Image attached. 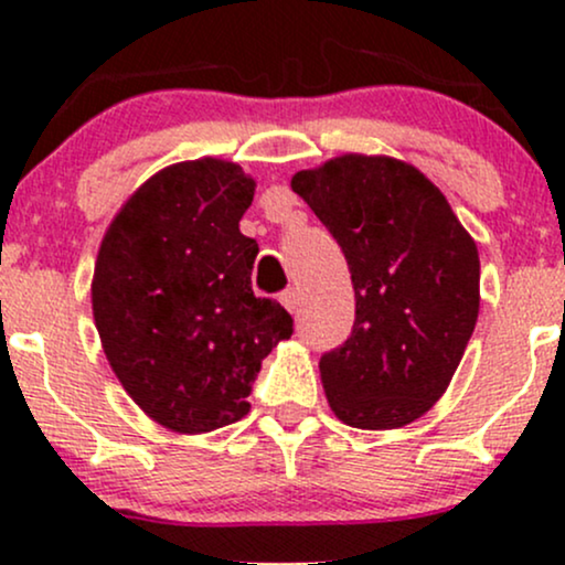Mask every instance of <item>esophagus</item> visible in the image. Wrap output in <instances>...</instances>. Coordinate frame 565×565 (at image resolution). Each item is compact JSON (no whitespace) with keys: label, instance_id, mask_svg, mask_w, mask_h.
I'll list each match as a JSON object with an SVG mask.
<instances>
[{"label":"esophagus","instance_id":"esophagus-1","mask_svg":"<svg viewBox=\"0 0 565 565\" xmlns=\"http://www.w3.org/2000/svg\"><path fill=\"white\" fill-rule=\"evenodd\" d=\"M300 300H302V297H300V289L289 287L287 291H281V305H284V308L289 310V313H295V310L300 308Z\"/></svg>","mask_w":565,"mask_h":565}]
</instances>
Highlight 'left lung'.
Returning a JSON list of instances; mask_svg holds the SVG:
<instances>
[{
	"label": "left lung",
	"mask_w": 565,
	"mask_h": 565,
	"mask_svg": "<svg viewBox=\"0 0 565 565\" xmlns=\"http://www.w3.org/2000/svg\"><path fill=\"white\" fill-rule=\"evenodd\" d=\"M340 244L353 332L321 355L337 419L393 430L430 412L462 361L481 305V260L449 201L417 167L345 153L291 178Z\"/></svg>",
	"instance_id": "8db88e82"
}]
</instances>
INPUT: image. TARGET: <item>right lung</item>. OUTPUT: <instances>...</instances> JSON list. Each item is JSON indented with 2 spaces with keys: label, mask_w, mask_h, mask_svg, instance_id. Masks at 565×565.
I'll return each mask as SVG.
<instances>
[{
  "label": "right lung",
  "mask_w": 565,
  "mask_h": 565,
  "mask_svg": "<svg viewBox=\"0 0 565 565\" xmlns=\"http://www.w3.org/2000/svg\"><path fill=\"white\" fill-rule=\"evenodd\" d=\"M255 180L233 161H180L148 178L97 252L93 316L121 387L172 433H210L249 412L265 355L291 316L255 297L260 252L238 231Z\"/></svg>",
  "instance_id": "right-lung-1"
}]
</instances>
